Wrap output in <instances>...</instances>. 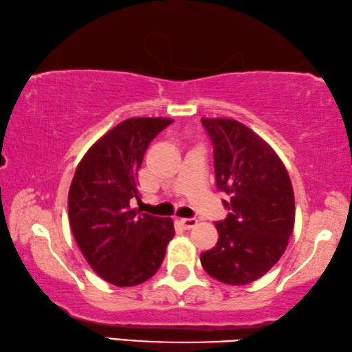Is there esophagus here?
Wrapping results in <instances>:
<instances>
[{"label": "esophagus", "mask_w": 352, "mask_h": 352, "mask_svg": "<svg viewBox=\"0 0 352 352\" xmlns=\"http://www.w3.org/2000/svg\"><path fill=\"white\" fill-rule=\"evenodd\" d=\"M180 223L183 225V228H184V230H190V228H194V226L199 223V220H197V219H195V217H189V219H182V220H180Z\"/></svg>", "instance_id": "esophagus-1"}]
</instances>
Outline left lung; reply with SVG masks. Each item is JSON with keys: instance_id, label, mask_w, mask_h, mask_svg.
<instances>
[{"instance_id": "obj_1", "label": "left lung", "mask_w": 352, "mask_h": 352, "mask_svg": "<svg viewBox=\"0 0 352 352\" xmlns=\"http://www.w3.org/2000/svg\"><path fill=\"white\" fill-rule=\"evenodd\" d=\"M214 147L219 190L228 195L216 247L200 254L208 275L231 285L264 276L281 258L295 223L294 188L276 152L243 124L201 118Z\"/></svg>"}]
</instances>
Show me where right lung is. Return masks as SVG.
Segmentation results:
<instances>
[{
	"label": "right lung",
	"mask_w": 352,
	"mask_h": 352,
	"mask_svg": "<svg viewBox=\"0 0 352 352\" xmlns=\"http://www.w3.org/2000/svg\"><path fill=\"white\" fill-rule=\"evenodd\" d=\"M174 122L168 118L126 119L83 155L68 194L73 236L91 269L118 287L152 278L174 237L172 219L138 214V169L151 141Z\"/></svg>",
	"instance_id": "obj_1"
}]
</instances>
